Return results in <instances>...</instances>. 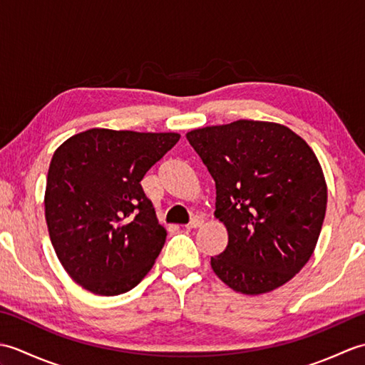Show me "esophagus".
Here are the masks:
<instances>
[{
  "label": "esophagus",
  "mask_w": 365,
  "mask_h": 365,
  "mask_svg": "<svg viewBox=\"0 0 365 365\" xmlns=\"http://www.w3.org/2000/svg\"><path fill=\"white\" fill-rule=\"evenodd\" d=\"M204 224V218L202 216H195V218L191 220V222L188 224V229H197V227H200Z\"/></svg>",
  "instance_id": "obj_1"
}]
</instances>
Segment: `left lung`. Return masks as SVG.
Instances as JSON below:
<instances>
[{"mask_svg": "<svg viewBox=\"0 0 365 365\" xmlns=\"http://www.w3.org/2000/svg\"><path fill=\"white\" fill-rule=\"evenodd\" d=\"M216 187L229 243L210 263L224 284L260 294L289 282L320 237L328 190L307 143L281 123L235 120L188 131Z\"/></svg>", "mask_w": 365, "mask_h": 365, "instance_id": "8db88e82", "label": "left lung"}]
</instances>
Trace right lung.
<instances>
[{"instance_id": "add662e5", "label": "right lung", "mask_w": 365, "mask_h": 365, "mask_svg": "<svg viewBox=\"0 0 365 365\" xmlns=\"http://www.w3.org/2000/svg\"><path fill=\"white\" fill-rule=\"evenodd\" d=\"M178 139L91 128L53 153L45 220L59 262L83 289L102 297L125 293L153 267L166 230L141 180Z\"/></svg>"}]
</instances>
